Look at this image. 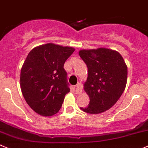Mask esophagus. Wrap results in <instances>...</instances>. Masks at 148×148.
I'll return each instance as SVG.
<instances>
[{"label": "esophagus", "mask_w": 148, "mask_h": 148, "mask_svg": "<svg viewBox=\"0 0 148 148\" xmlns=\"http://www.w3.org/2000/svg\"><path fill=\"white\" fill-rule=\"evenodd\" d=\"M81 84L80 83H78V84H77V86H76V89H75V92L77 94H81L82 92V90L81 88Z\"/></svg>", "instance_id": "obj_1"}]
</instances>
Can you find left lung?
Segmentation results:
<instances>
[{"label":"left lung","instance_id":"left-lung-1","mask_svg":"<svg viewBox=\"0 0 148 148\" xmlns=\"http://www.w3.org/2000/svg\"><path fill=\"white\" fill-rule=\"evenodd\" d=\"M79 54L88 69L84 89L90 97L88 106L80 109L90 114L105 112L118 101L125 90V61L119 52L104 48L81 50Z\"/></svg>","mask_w":148,"mask_h":148}]
</instances>
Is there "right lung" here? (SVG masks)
<instances>
[{
    "mask_svg": "<svg viewBox=\"0 0 148 148\" xmlns=\"http://www.w3.org/2000/svg\"><path fill=\"white\" fill-rule=\"evenodd\" d=\"M74 48L48 43L33 48L21 69L20 86L34 112L51 116L59 111L70 92L64 65Z\"/></svg>",
    "mask_w": 148,
    "mask_h": 148,
    "instance_id": "1",
    "label": "right lung"
}]
</instances>
